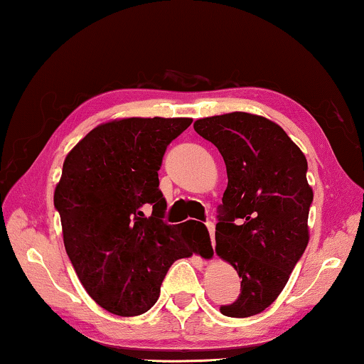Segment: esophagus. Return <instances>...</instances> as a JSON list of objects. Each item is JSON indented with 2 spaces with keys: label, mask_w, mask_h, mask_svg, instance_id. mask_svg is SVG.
Listing matches in <instances>:
<instances>
[{
  "label": "esophagus",
  "mask_w": 364,
  "mask_h": 364,
  "mask_svg": "<svg viewBox=\"0 0 364 364\" xmlns=\"http://www.w3.org/2000/svg\"><path fill=\"white\" fill-rule=\"evenodd\" d=\"M205 225H207L208 233H210V240H212V245H213V243H215V242H213V238H215V225H213L212 222H207Z\"/></svg>",
  "instance_id": "1"
}]
</instances>
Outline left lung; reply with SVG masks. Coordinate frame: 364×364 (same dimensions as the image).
I'll list each match as a JSON object with an SVG mask.
<instances>
[{"label":"left lung","mask_w":364,"mask_h":364,"mask_svg":"<svg viewBox=\"0 0 364 364\" xmlns=\"http://www.w3.org/2000/svg\"><path fill=\"white\" fill-rule=\"evenodd\" d=\"M193 129L218 149L227 167L215 252L242 283L237 300L220 311L258 315L277 300L308 245L313 191L306 157L278 124L255 114L203 117Z\"/></svg>","instance_id":"obj_1"}]
</instances>
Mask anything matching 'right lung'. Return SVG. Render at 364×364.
<instances>
[{
    "label": "right lung",
    "mask_w": 364,
    "mask_h": 364,
    "mask_svg": "<svg viewBox=\"0 0 364 364\" xmlns=\"http://www.w3.org/2000/svg\"><path fill=\"white\" fill-rule=\"evenodd\" d=\"M188 117H129L92 129L66 156L54 207L64 247L89 296L119 316L156 305L168 268L200 253L193 230L162 220L159 168ZM207 243H210L203 227Z\"/></svg>",
    "instance_id": "add662e5"
}]
</instances>
